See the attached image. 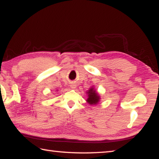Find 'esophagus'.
<instances>
[{
	"label": "esophagus",
	"instance_id": "34e87169",
	"mask_svg": "<svg viewBox=\"0 0 159 159\" xmlns=\"http://www.w3.org/2000/svg\"><path fill=\"white\" fill-rule=\"evenodd\" d=\"M70 87H71L72 88V89H75V85H71V86H70Z\"/></svg>",
	"mask_w": 159,
	"mask_h": 159
}]
</instances>
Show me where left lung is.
<instances>
[{
	"mask_svg": "<svg viewBox=\"0 0 159 159\" xmlns=\"http://www.w3.org/2000/svg\"><path fill=\"white\" fill-rule=\"evenodd\" d=\"M87 93L89 94V98L87 99L88 103L91 105H96V103H98L100 97H99L98 94L94 91L93 88L90 89L89 92H87Z\"/></svg>",
	"mask_w": 159,
	"mask_h": 159,
	"instance_id": "left-lung-1",
	"label": "left lung"
}]
</instances>
